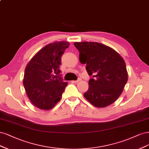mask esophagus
Instances as JSON below:
<instances>
[{"mask_svg":"<svg viewBox=\"0 0 149 149\" xmlns=\"http://www.w3.org/2000/svg\"><path fill=\"white\" fill-rule=\"evenodd\" d=\"M81 79H78L77 80L72 81V82H73V83H75V84H77V83L79 82V81H81Z\"/></svg>","mask_w":149,"mask_h":149,"instance_id":"34e87169","label":"esophagus"}]
</instances>
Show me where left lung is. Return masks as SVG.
<instances>
[{
	"label": "left lung",
	"instance_id": "left-lung-1",
	"mask_svg": "<svg viewBox=\"0 0 149 149\" xmlns=\"http://www.w3.org/2000/svg\"><path fill=\"white\" fill-rule=\"evenodd\" d=\"M74 45L80 52V62L86 64L92 77L85 98L96 107L109 106L122 93L127 81L125 62L116 51L101 43L85 41Z\"/></svg>",
	"mask_w": 149,
	"mask_h": 149
}]
</instances>
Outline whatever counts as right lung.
<instances>
[{
    "instance_id": "obj_1",
    "label": "right lung",
    "mask_w": 149,
    "mask_h": 149,
    "mask_svg": "<svg viewBox=\"0 0 149 149\" xmlns=\"http://www.w3.org/2000/svg\"><path fill=\"white\" fill-rule=\"evenodd\" d=\"M69 46L67 41L47 45L33 56L24 74L23 85L31 102L41 109H50L59 102L68 83L59 69L61 57Z\"/></svg>"
}]
</instances>
